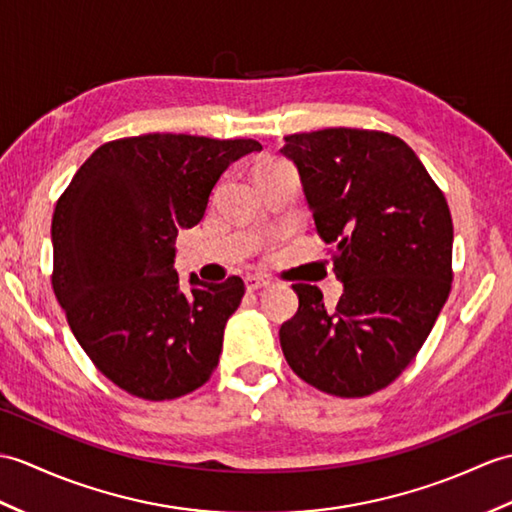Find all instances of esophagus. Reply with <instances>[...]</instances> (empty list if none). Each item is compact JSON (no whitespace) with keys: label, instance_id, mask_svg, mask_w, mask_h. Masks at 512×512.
I'll use <instances>...</instances> for the list:
<instances>
[{"label":"esophagus","instance_id":"obj_1","mask_svg":"<svg viewBox=\"0 0 512 512\" xmlns=\"http://www.w3.org/2000/svg\"><path fill=\"white\" fill-rule=\"evenodd\" d=\"M244 283H246V290H248V292H255V290H259V288H266V285H268V281H266L264 277H255V275L246 277V279H244Z\"/></svg>","mask_w":512,"mask_h":512}]
</instances>
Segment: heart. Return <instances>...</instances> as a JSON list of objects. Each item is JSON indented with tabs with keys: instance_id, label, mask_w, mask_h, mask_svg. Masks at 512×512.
<instances>
[{
	"instance_id": "heart-1",
	"label": "heart",
	"mask_w": 512,
	"mask_h": 512,
	"mask_svg": "<svg viewBox=\"0 0 512 512\" xmlns=\"http://www.w3.org/2000/svg\"><path fill=\"white\" fill-rule=\"evenodd\" d=\"M275 165H283V163H281V161H264V163H261V165H259V168H257V170H266V168H275ZM257 170H255V172H257Z\"/></svg>"
}]
</instances>
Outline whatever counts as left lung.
<instances>
[{"label": "left lung", "mask_w": 512, "mask_h": 512, "mask_svg": "<svg viewBox=\"0 0 512 512\" xmlns=\"http://www.w3.org/2000/svg\"><path fill=\"white\" fill-rule=\"evenodd\" d=\"M316 233L334 244L342 296L327 310L316 285H292L299 312L279 329L303 382L336 397L386 388L423 347L451 290L447 200L395 135L325 128L285 137Z\"/></svg>", "instance_id": "8db88e82"}]
</instances>
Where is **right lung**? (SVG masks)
I'll return each mask as SVG.
<instances>
[{
    "mask_svg": "<svg viewBox=\"0 0 512 512\" xmlns=\"http://www.w3.org/2000/svg\"><path fill=\"white\" fill-rule=\"evenodd\" d=\"M253 139L154 133L109 141L80 165L52 218V288L98 371L130 395L165 401L216 371L244 283L181 288L176 235L205 216L222 172Z\"/></svg>",
    "mask_w": 512,
    "mask_h": 512,
    "instance_id": "1",
    "label": "right lung"
}]
</instances>
